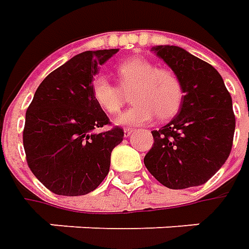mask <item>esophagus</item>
I'll list each match as a JSON object with an SVG mask.
<instances>
[{
    "label": "esophagus",
    "instance_id": "obj_1",
    "mask_svg": "<svg viewBox=\"0 0 249 249\" xmlns=\"http://www.w3.org/2000/svg\"><path fill=\"white\" fill-rule=\"evenodd\" d=\"M131 133H133V129H124V137H130Z\"/></svg>",
    "mask_w": 249,
    "mask_h": 249
}]
</instances>
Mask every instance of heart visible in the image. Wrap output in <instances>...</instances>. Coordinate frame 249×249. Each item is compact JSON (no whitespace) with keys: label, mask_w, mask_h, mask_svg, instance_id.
I'll use <instances>...</instances> for the list:
<instances>
[{"label":"heart","mask_w":249,"mask_h":249,"mask_svg":"<svg viewBox=\"0 0 249 249\" xmlns=\"http://www.w3.org/2000/svg\"><path fill=\"white\" fill-rule=\"evenodd\" d=\"M119 86L105 76L91 82V94L101 109L115 115L124 105L126 94L131 92L134 105L122 113L119 124H142L158 116L159 120L175 116L183 102V84L170 69H159L144 58H130L116 68Z\"/></svg>","instance_id":"heart-1"}]
</instances>
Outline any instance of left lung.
Masks as SVG:
<instances>
[{"label": "left lung", "mask_w": 249, "mask_h": 249, "mask_svg": "<svg viewBox=\"0 0 249 249\" xmlns=\"http://www.w3.org/2000/svg\"><path fill=\"white\" fill-rule=\"evenodd\" d=\"M152 51L183 84V102L166 126L154 130V145L144 165L160 184L172 190L201 186L229 158L235 118L230 92L212 65L176 45Z\"/></svg>", "instance_id": "obj_1"}]
</instances>
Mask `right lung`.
Wrapping results in <instances>:
<instances>
[{"mask_svg": "<svg viewBox=\"0 0 249 249\" xmlns=\"http://www.w3.org/2000/svg\"><path fill=\"white\" fill-rule=\"evenodd\" d=\"M119 50L86 51L51 72L26 110L23 147L33 175L58 196H86L109 172L110 152L123 130L109 124L91 94L101 65Z\"/></svg>", "mask_w": 249, "mask_h": 249, "instance_id": "1", "label": "right lung"}]
</instances>
